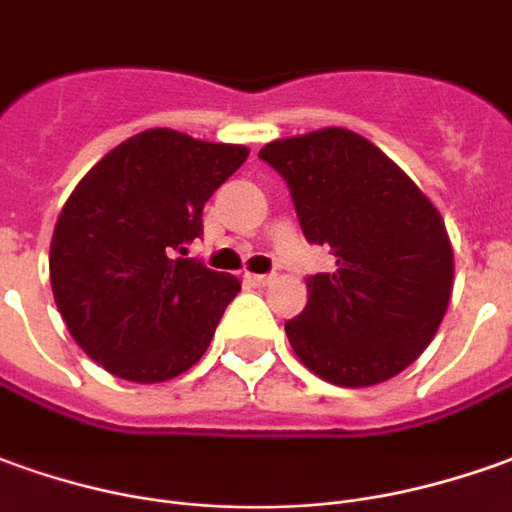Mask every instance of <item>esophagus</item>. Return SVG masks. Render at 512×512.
Listing matches in <instances>:
<instances>
[{
	"label": "esophagus",
	"instance_id": "1",
	"mask_svg": "<svg viewBox=\"0 0 512 512\" xmlns=\"http://www.w3.org/2000/svg\"><path fill=\"white\" fill-rule=\"evenodd\" d=\"M245 281L253 284V287H267L273 281V276H256V273H250V276H245Z\"/></svg>",
	"mask_w": 512,
	"mask_h": 512
}]
</instances>
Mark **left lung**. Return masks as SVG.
Instances as JSON below:
<instances>
[{"label":"left lung","instance_id":"obj_1","mask_svg":"<svg viewBox=\"0 0 512 512\" xmlns=\"http://www.w3.org/2000/svg\"><path fill=\"white\" fill-rule=\"evenodd\" d=\"M259 158L290 186L303 236L337 256L334 273L306 278V306L284 323L295 357L340 387L398 376L449 309L454 253L440 211L354 130L276 139Z\"/></svg>","mask_w":512,"mask_h":512}]
</instances>
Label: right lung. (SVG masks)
I'll list each match as a JSON object with an SVG mask.
<instances>
[{
	"label": "right lung",
	"mask_w": 512,
	"mask_h": 512,
	"mask_svg": "<svg viewBox=\"0 0 512 512\" xmlns=\"http://www.w3.org/2000/svg\"><path fill=\"white\" fill-rule=\"evenodd\" d=\"M248 153L153 128L74 186L55 222L49 281L74 343L108 373L167 382L206 354L242 284L177 253L203 234V206Z\"/></svg>",
	"instance_id": "add662e5"
}]
</instances>
